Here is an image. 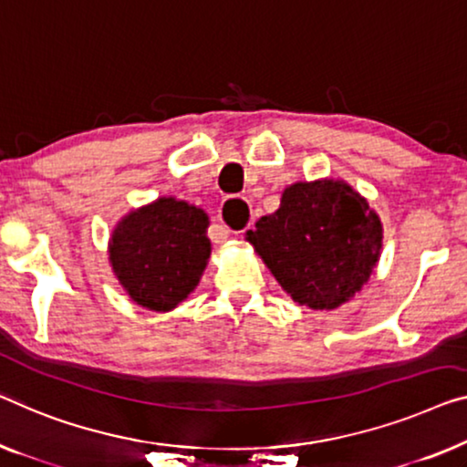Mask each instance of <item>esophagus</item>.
<instances>
[{
  "label": "esophagus",
  "instance_id": "1",
  "mask_svg": "<svg viewBox=\"0 0 467 467\" xmlns=\"http://www.w3.org/2000/svg\"><path fill=\"white\" fill-rule=\"evenodd\" d=\"M219 221H221L223 232H225L227 235L246 232L250 221H253L246 200L244 198H227L221 204Z\"/></svg>",
  "mask_w": 467,
  "mask_h": 467
}]
</instances>
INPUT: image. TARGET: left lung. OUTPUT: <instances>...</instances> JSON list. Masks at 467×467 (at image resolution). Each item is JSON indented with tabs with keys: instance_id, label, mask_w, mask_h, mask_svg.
Returning a JSON list of instances; mask_svg holds the SVG:
<instances>
[{
	"instance_id": "1",
	"label": "left lung",
	"mask_w": 467,
	"mask_h": 467,
	"mask_svg": "<svg viewBox=\"0 0 467 467\" xmlns=\"http://www.w3.org/2000/svg\"><path fill=\"white\" fill-rule=\"evenodd\" d=\"M246 240L290 299L328 312L375 274L383 225L346 181H299L284 189L278 211L256 221Z\"/></svg>"
}]
</instances>
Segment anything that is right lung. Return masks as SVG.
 I'll list each match as a JSON object with an SVG mask.
<instances>
[{"mask_svg": "<svg viewBox=\"0 0 467 467\" xmlns=\"http://www.w3.org/2000/svg\"><path fill=\"white\" fill-rule=\"evenodd\" d=\"M208 225L202 208L172 195L121 217L107 253L126 295L151 312H171L183 303L211 259Z\"/></svg>", "mask_w": 467, "mask_h": 467, "instance_id": "1", "label": "right lung"}]
</instances>
